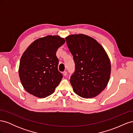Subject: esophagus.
I'll return each mask as SVG.
<instances>
[{"instance_id":"34e87169","label":"esophagus","mask_w":133,"mask_h":133,"mask_svg":"<svg viewBox=\"0 0 133 133\" xmlns=\"http://www.w3.org/2000/svg\"><path fill=\"white\" fill-rule=\"evenodd\" d=\"M64 76H66L67 75V71H64L63 73Z\"/></svg>"}]
</instances>
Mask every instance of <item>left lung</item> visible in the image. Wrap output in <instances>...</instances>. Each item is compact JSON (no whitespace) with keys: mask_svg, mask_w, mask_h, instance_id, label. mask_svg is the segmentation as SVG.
Instances as JSON below:
<instances>
[{"mask_svg":"<svg viewBox=\"0 0 133 133\" xmlns=\"http://www.w3.org/2000/svg\"><path fill=\"white\" fill-rule=\"evenodd\" d=\"M75 65L70 82L75 93L84 98L100 94L109 80L111 64L103 46L92 38L79 34L65 38Z\"/></svg>","mask_w":133,"mask_h":133,"instance_id":"obj_1","label":"left lung"}]
</instances>
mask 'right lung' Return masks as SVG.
<instances>
[{
  "mask_svg": "<svg viewBox=\"0 0 133 133\" xmlns=\"http://www.w3.org/2000/svg\"><path fill=\"white\" fill-rule=\"evenodd\" d=\"M65 42L58 35H48L32 43L22 55L20 80L29 94L43 98L53 94L63 78L58 70V48Z\"/></svg>",
  "mask_w": 133,
  "mask_h": 133,
  "instance_id": "add662e5",
  "label": "right lung"
}]
</instances>
